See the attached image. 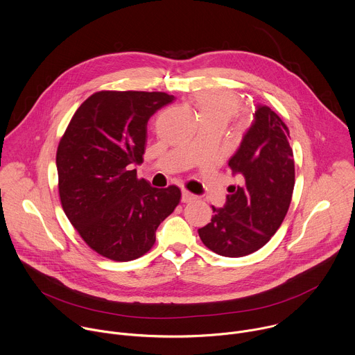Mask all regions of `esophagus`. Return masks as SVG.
Segmentation results:
<instances>
[{"label":"esophagus","instance_id":"obj_1","mask_svg":"<svg viewBox=\"0 0 355 355\" xmlns=\"http://www.w3.org/2000/svg\"><path fill=\"white\" fill-rule=\"evenodd\" d=\"M196 198H195V195L193 193H191V192H188V191H182V195H181V200L184 202V203H188V202H192V200H195Z\"/></svg>","mask_w":355,"mask_h":355}]
</instances>
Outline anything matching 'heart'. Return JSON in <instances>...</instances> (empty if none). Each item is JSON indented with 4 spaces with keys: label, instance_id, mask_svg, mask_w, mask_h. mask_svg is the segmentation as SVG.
Wrapping results in <instances>:
<instances>
[{
    "label": "heart",
    "instance_id": "b5f03b06",
    "mask_svg": "<svg viewBox=\"0 0 355 355\" xmlns=\"http://www.w3.org/2000/svg\"><path fill=\"white\" fill-rule=\"evenodd\" d=\"M193 104L200 124H217L223 128L239 110V98L227 92L203 90L195 94Z\"/></svg>",
    "mask_w": 355,
    "mask_h": 355
}]
</instances>
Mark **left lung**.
<instances>
[{"label": "left lung", "instance_id": "obj_1", "mask_svg": "<svg viewBox=\"0 0 355 355\" xmlns=\"http://www.w3.org/2000/svg\"><path fill=\"white\" fill-rule=\"evenodd\" d=\"M288 128L268 105H257L254 121L228 160L240 184L228 187L225 205L211 206L209 224L199 228L202 243L227 258L261 250L282 225L295 184Z\"/></svg>", "mask_w": 355, "mask_h": 355}]
</instances>
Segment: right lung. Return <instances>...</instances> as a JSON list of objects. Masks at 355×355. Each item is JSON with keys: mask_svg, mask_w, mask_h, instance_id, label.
I'll use <instances>...</instances> for the list:
<instances>
[{"mask_svg": "<svg viewBox=\"0 0 355 355\" xmlns=\"http://www.w3.org/2000/svg\"><path fill=\"white\" fill-rule=\"evenodd\" d=\"M174 96L101 90L75 111L57 149L62 209L83 241L116 262L145 255L156 230L181 199L175 185L153 188L137 177L148 121Z\"/></svg>", "mask_w": 355, "mask_h": 355, "instance_id": "add662e5", "label": "right lung"}]
</instances>
